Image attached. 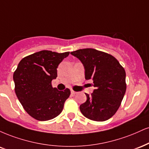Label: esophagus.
<instances>
[{
	"mask_svg": "<svg viewBox=\"0 0 149 149\" xmlns=\"http://www.w3.org/2000/svg\"><path fill=\"white\" fill-rule=\"evenodd\" d=\"M71 93L72 94H77V93L78 92H75V91H73V89H71Z\"/></svg>",
	"mask_w": 149,
	"mask_h": 149,
	"instance_id": "1",
	"label": "esophagus"
}]
</instances>
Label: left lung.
<instances>
[{
  "instance_id": "1",
  "label": "left lung",
  "mask_w": 149,
  "mask_h": 149,
  "mask_svg": "<svg viewBox=\"0 0 149 149\" xmlns=\"http://www.w3.org/2000/svg\"><path fill=\"white\" fill-rule=\"evenodd\" d=\"M85 69L86 80L92 79L95 89L80 105L87 119L104 121L112 117L121 105L126 90V71L115 57L94 48L71 52Z\"/></svg>"
}]
</instances>
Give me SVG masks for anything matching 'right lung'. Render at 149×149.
<instances>
[{
	"label": "right lung",
	"mask_w": 149,
	"mask_h": 149,
	"mask_svg": "<svg viewBox=\"0 0 149 149\" xmlns=\"http://www.w3.org/2000/svg\"><path fill=\"white\" fill-rule=\"evenodd\" d=\"M69 55L42 51L25 57L18 64L13 79L18 99L28 114L38 121H48L58 116L69 97L70 90L59 91L52 87L57 68Z\"/></svg>",
	"instance_id": "1"
}]
</instances>
